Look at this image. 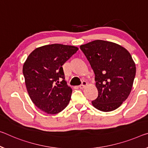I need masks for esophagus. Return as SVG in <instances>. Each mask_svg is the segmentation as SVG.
Instances as JSON below:
<instances>
[{"mask_svg": "<svg viewBox=\"0 0 148 148\" xmlns=\"http://www.w3.org/2000/svg\"><path fill=\"white\" fill-rule=\"evenodd\" d=\"M87 84H88V83H87L86 81H83L81 85L79 86V88L80 89H84L87 86Z\"/></svg>", "mask_w": 148, "mask_h": 148, "instance_id": "obj_1", "label": "esophagus"}]
</instances>
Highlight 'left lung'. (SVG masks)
<instances>
[{
  "label": "left lung",
  "instance_id": "8db88e82",
  "mask_svg": "<svg viewBox=\"0 0 148 148\" xmlns=\"http://www.w3.org/2000/svg\"><path fill=\"white\" fill-rule=\"evenodd\" d=\"M95 73L97 99L91 101L99 111H114L132 90L136 65L125 48L112 42L95 40L80 46Z\"/></svg>",
  "mask_w": 148,
  "mask_h": 148
}]
</instances>
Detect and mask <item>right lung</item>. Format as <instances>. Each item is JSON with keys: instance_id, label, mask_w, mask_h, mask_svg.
<instances>
[{"instance_id": "right-lung-1", "label": "right lung", "mask_w": 148, "mask_h": 148, "mask_svg": "<svg viewBox=\"0 0 148 148\" xmlns=\"http://www.w3.org/2000/svg\"><path fill=\"white\" fill-rule=\"evenodd\" d=\"M78 48L62 44L40 47L29 54L23 66L28 94L37 107L47 114H57L70 100L62 65Z\"/></svg>"}]
</instances>
